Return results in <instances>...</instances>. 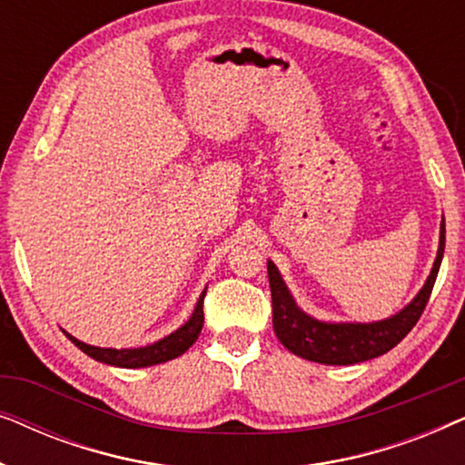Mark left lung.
Returning a JSON list of instances; mask_svg holds the SVG:
<instances>
[{"instance_id":"left-lung-1","label":"left lung","mask_w":465,"mask_h":465,"mask_svg":"<svg viewBox=\"0 0 465 465\" xmlns=\"http://www.w3.org/2000/svg\"><path fill=\"white\" fill-rule=\"evenodd\" d=\"M444 253V220L440 224V247L431 269L428 282L419 292L415 301L404 307L398 315L390 320L374 323H328L317 322L307 313H302L292 301L277 266L269 262V283L272 296V328L277 339L285 349L298 358L317 361L328 366L358 364L372 358H379L398 345L412 326L421 317L425 304L434 290L438 269H440Z\"/></svg>"}]
</instances>
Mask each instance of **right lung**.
Segmentation results:
<instances>
[{"label": "right lung", "mask_w": 465, "mask_h": 465, "mask_svg": "<svg viewBox=\"0 0 465 465\" xmlns=\"http://www.w3.org/2000/svg\"><path fill=\"white\" fill-rule=\"evenodd\" d=\"M203 301H205V292H203L199 302H196L193 317H190V320L183 323L180 330H175L173 334L164 336L163 341H158V342H154V345H148V347L101 349V347L86 345V342L78 341L69 332H65V336L74 342L75 347L82 349L86 355H91V358L97 361H104V364L120 366V368H145V366L163 364V361L180 358V355L186 353L188 349L194 345V341L199 339V334L203 330V322H205V313H203Z\"/></svg>", "instance_id": "1"}]
</instances>
